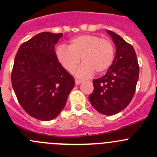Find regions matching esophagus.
Masks as SVG:
<instances>
[{
	"label": "esophagus",
	"mask_w": 157,
	"mask_h": 157,
	"mask_svg": "<svg viewBox=\"0 0 157 157\" xmlns=\"http://www.w3.org/2000/svg\"><path fill=\"white\" fill-rule=\"evenodd\" d=\"M82 80H75V84L76 85H79L80 84V83H82Z\"/></svg>",
	"instance_id": "esophagus-1"
}]
</instances>
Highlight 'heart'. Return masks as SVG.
<instances>
[{
	"instance_id": "b5f03b06",
	"label": "heart",
	"mask_w": 157,
	"mask_h": 157,
	"mask_svg": "<svg viewBox=\"0 0 157 157\" xmlns=\"http://www.w3.org/2000/svg\"><path fill=\"white\" fill-rule=\"evenodd\" d=\"M59 64L68 72H72L81 61L83 64L76 71L80 78H88L94 72L101 74L112 66L115 48L112 41L92 34L75 36L70 39L68 46L58 45L55 51Z\"/></svg>"
}]
</instances>
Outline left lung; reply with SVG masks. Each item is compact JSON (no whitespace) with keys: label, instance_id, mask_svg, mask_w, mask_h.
<instances>
[{"label":"left lung","instance_id":"1","mask_svg":"<svg viewBox=\"0 0 157 157\" xmlns=\"http://www.w3.org/2000/svg\"><path fill=\"white\" fill-rule=\"evenodd\" d=\"M116 46V54L106 74L93 81L89 96L93 108L102 115H112L124 110L132 100L139 78L137 55L131 44L107 30Z\"/></svg>","mask_w":157,"mask_h":157}]
</instances>
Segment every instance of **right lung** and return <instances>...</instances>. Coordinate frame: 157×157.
Listing matches in <instances>:
<instances>
[{
  "mask_svg": "<svg viewBox=\"0 0 157 157\" xmlns=\"http://www.w3.org/2000/svg\"><path fill=\"white\" fill-rule=\"evenodd\" d=\"M62 36L39 33L20 45L14 59L11 82L17 100L30 116L41 121L59 115L75 84L56 58L55 45Z\"/></svg>",
  "mask_w": 157,
  "mask_h": 157,
  "instance_id": "add662e5",
  "label": "right lung"
}]
</instances>
